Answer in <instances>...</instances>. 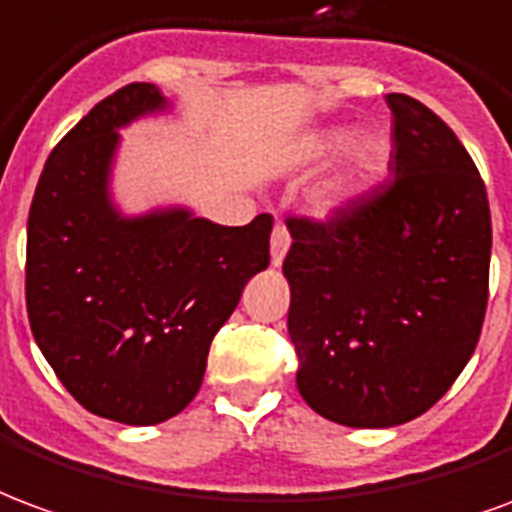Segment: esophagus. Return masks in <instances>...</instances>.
Here are the masks:
<instances>
[{"instance_id": "esophagus-1", "label": "esophagus", "mask_w": 512, "mask_h": 512, "mask_svg": "<svg viewBox=\"0 0 512 512\" xmlns=\"http://www.w3.org/2000/svg\"><path fill=\"white\" fill-rule=\"evenodd\" d=\"M289 245H292V237H289V231L286 226H275L272 229V240H270V256H272V264L275 267H281L283 259H286V253H289Z\"/></svg>"}]
</instances>
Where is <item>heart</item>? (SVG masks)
<instances>
[{"label": "heart", "mask_w": 512, "mask_h": 512, "mask_svg": "<svg viewBox=\"0 0 512 512\" xmlns=\"http://www.w3.org/2000/svg\"><path fill=\"white\" fill-rule=\"evenodd\" d=\"M338 151L342 155L335 160L330 177L324 179V185L316 193V210L327 218L341 215L360 199V193L368 188V182L382 166L384 141L374 130L352 133V128L335 125V128L313 133L311 141L302 149V160L308 166H322L327 160H333Z\"/></svg>", "instance_id": "1"}]
</instances>
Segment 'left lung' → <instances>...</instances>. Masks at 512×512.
I'll use <instances>...</instances> for the list:
<instances>
[{"mask_svg":"<svg viewBox=\"0 0 512 512\" xmlns=\"http://www.w3.org/2000/svg\"><path fill=\"white\" fill-rule=\"evenodd\" d=\"M384 100L393 182L330 223H286L297 390L349 428L428 412L469 363L488 302L491 210L475 163L420 100Z\"/></svg>","mask_w":512,"mask_h":512,"instance_id":"1","label":"left lung"}]
</instances>
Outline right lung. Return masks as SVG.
<instances>
[{"instance_id": "add662e5", "label": "right lung", "mask_w": 512, "mask_h": 512, "mask_svg": "<svg viewBox=\"0 0 512 512\" xmlns=\"http://www.w3.org/2000/svg\"><path fill=\"white\" fill-rule=\"evenodd\" d=\"M171 111L155 84L100 100L48 155L26 223L37 346L78 404L125 425H158L196 398L212 338L270 264V215L220 226L185 204L119 207V130Z\"/></svg>"}]
</instances>
